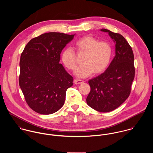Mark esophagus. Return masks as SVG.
Segmentation results:
<instances>
[{"mask_svg": "<svg viewBox=\"0 0 153 153\" xmlns=\"http://www.w3.org/2000/svg\"><path fill=\"white\" fill-rule=\"evenodd\" d=\"M74 82L75 84H81L83 83L84 81L82 80H80V79H74Z\"/></svg>", "mask_w": 153, "mask_h": 153, "instance_id": "esophagus-1", "label": "esophagus"}]
</instances>
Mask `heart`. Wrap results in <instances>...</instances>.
Instances as JSON below:
<instances>
[{
  "label": "heart",
  "mask_w": 153,
  "mask_h": 153,
  "mask_svg": "<svg viewBox=\"0 0 153 153\" xmlns=\"http://www.w3.org/2000/svg\"><path fill=\"white\" fill-rule=\"evenodd\" d=\"M75 47L78 52L85 53L81 65L76 68L75 75L80 78L91 76L94 72L99 74L109 66L112 53L111 45L105 41L99 42L96 38L86 36L78 40ZM61 59L66 67L73 70L76 65V55L70 48L65 49L61 54Z\"/></svg>",
  "instance_id": "1"
}]
</instances>
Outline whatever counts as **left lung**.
Wrapping results in <instances>:
<instances>
[{
    "mask_svg": "<svg viewBox=\"0 0 153 153\" xmlns=\"http://www.w3.org/2000/svg\"><path fill=\"white\" fill-rule=\"evenodd\" d=\"M100 30L108 33L115 44V55L102 74L89 80L91 91L86 100L92 108L108 112L120 106L130 94L134 58L130 45L121 35L106 29Z\"/></svg>",
    "mask_w": 153,
    "mask_h": 153,
    "instance_id": "1",
    "label": "left lung"
}]
</instances>
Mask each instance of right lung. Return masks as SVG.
<instances>
[{"label": "right lung", "instance_id": "right-lung-1", "mask_svg": "<svg viewBox=\"0 0 153 153\" xmlns=\"http://www.w3.org/2000/svg\"><path fill=\"white\" fill-rule=\"evenodd\" d=\"M75 35L45 33L32 39L22 52L19 86L27 105L39 114L61 109L66 90L73 85L72 76L59 61L62 51Z\"/></svg>", "mask_w": 153, "mask_h": 153}]
</instances>
